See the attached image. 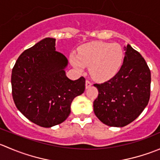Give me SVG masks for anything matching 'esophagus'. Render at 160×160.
<instances>
[{"label":"esophagus","instance_id":"esophagus-1","mask_svg":"<svg viewBox=\"0 0 160 160\" xmlns=\"http://www.w3.org/2000/svg\"><path fill=\"white\" fill-rule=\"evenodd\" d=\"M92 83L90 81V80H86V83H85V87H86V89H88V88H90V87H91Z\"/></svg>","mask_w":160,"mask_h":160}]
</instances>
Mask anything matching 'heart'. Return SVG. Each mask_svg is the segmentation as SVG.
I'll use <instances>...</instances> for the list:
<instances>
[{
  "instance_id": "obj_1",
  "label": "heart",
  "mask_w": 160,
  "mask_h": 160,
  "mask_svg": "<svg viewBox=\"0 0 160 160\" xmlns=\"http://www.w3.org/2000/svg\"><path fill=\"white\" fill-rule=\"evenodd\" d=\"M124 60V50L117 42H93L80 48L70 62L77 70L89 67L90 74L98 81H107L118 72Z\"/></svg>"
}]
</instances>
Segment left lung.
Masks as SVG:
<instances>
[{
  "instance_id": "left-lung-1",
  "label": "left lung",
  "mask_w": 160,
  "mask_h": 160,
  "mask_svg": "<svg viewBox=\"0 0 160 160\" xmlns=\"http://www.w3.org/2000/svg\"><path fill=\"white\" fill-rule=\"evenodd\" d=\"M124 62L111 80L95 83L98 97L93 101L98 118L111 127H124L133 122L147 106L151 72L144 58L130 45L125 47Z\"/></svg>"
}]
</instances>
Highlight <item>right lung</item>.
I'll return each instance as SVG.
<instances>
[{
    "label": "right lung",
    "instance_id": "obj_1",
    "mask_svg": "<svg viewBox=\"0 0 160 160\" xmlns=\"http://www.w3.org/2000/svg\"><path fill=\"white\" fill-rule=\"evenodd\" d=\"M55 46V38L38 42L20 55L11 73L17 108L44 128L63 122L70 115L72 100L85 90L84 77L72 80L66 76L68 60Z\"/></svg>",
    "mask_w": 160,
    "mask_h": 160
}]
</instances>
